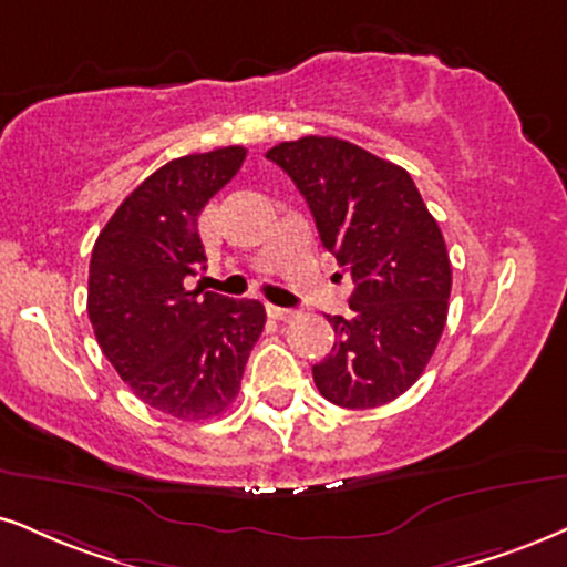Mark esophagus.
<instances>
[{"mask_svg": "<svg viewBox=\"0 0 567 567\" xmlns=\"http://www.w3.org/2000/svg\"><path fill=\"white\" fill-rule=\"evenodd\" d=\"M268 312H270V318H276V320H289V318H295V310H289V307L268 305Z\"/></svg>", "mask_w": 567, "mask_h": 567, "instance_id": "obj_1", "label": "esophagus"}]
</instances>
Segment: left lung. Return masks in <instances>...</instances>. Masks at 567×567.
I'll use <instances>...</instances> for the list:
<instances>
[{"mask_svg":"<svg viewBox=\"0 0 567 567\" xmlns=\"http://www.w3.org/2000/svg\"><path fill=\"white\" fill-rule=\"evenodd\" d=\"M307 199L320 241L352 278V316H328L337 341L312 365L328 402L381 408L421 379L442 339L452 268L439 223L404 167L333 136L265 155Z\"/></svg>","mask_w":567,"mask_h":567,"instance_id":"8db88e82","label":"left lung"}]
</instances>
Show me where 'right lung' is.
Listing matches in <instances>:
<instances>
[{
  "label": "right lung",
  "instance_id": "1",
  "mask_svg": "<svg viewBox=\"0 0 567 567\" xmlns=\"http://www.w3.org/2000/svg\"><path fill=\"white\" fill-rule=\"evenodd\" d=\"M244 157L223 146L171 159L123 199L91 251L86 310L104 358L138 400L181 421L228 410L265 328L257 299L184 289L207 262L202 209Z\"/></svg>",
  "mask_w": 567,
  "mask_h": 567
}]
</instances>
